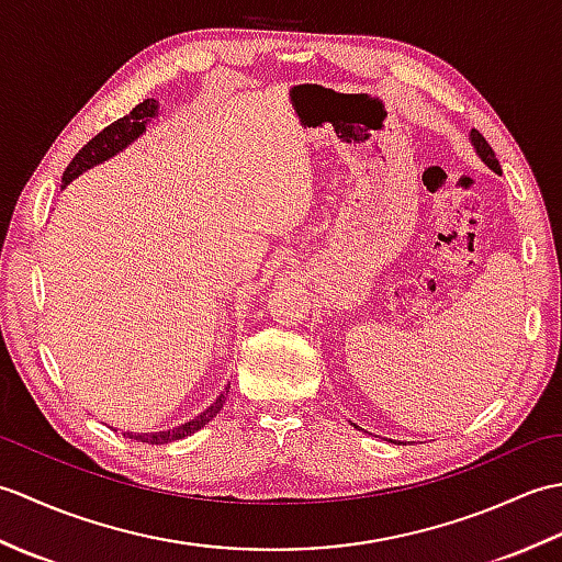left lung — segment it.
Instances as JSON below:
<instances>
[{
    "label": "left lung",
    "mask_w": 562,
    "mask_h": 562,
    "mask_svg": "<svg viewBox=\"0 0 562 562\" xmlns=\"http://www.w3.org/2000/svg\"><path fill=\"white\" fill-rule=\"evenodd\" d=\"M469 139H471V145H473L475 154H479L481 161L487 166V169H493L495 173H503V169H499V161L495 159V151H493V147L487 145L485 137L479 133V130H471Z\"/></svg>",
    "instance_id": "8db88e82"
}]
</instances>
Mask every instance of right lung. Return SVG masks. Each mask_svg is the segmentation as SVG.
<instances>
[{"label":"right lung","mask_w":562,"mask_h":562,"mask_svg":"<svg viewBox=\"0 0 562 562\" xmlns=\"http://www.w3.org/2000/svg\"><path fill=\"white\" fill-rule=\"evenodd\" d=\"M154 117H159V101L147 99V101H142L139 105H135V109L130 111L125 117H121V121H115L113 125L101 130V133L93 139H89L87 145L79 149L77 157L69 161V166L63 173V188H67L83 171H89V169H93V166L109 161V159L115 157V154H121L123 149H127L135 139H139L142 135L147 133V125L154 121ZM229 386L232 384H226L220 396L214 398L200 415H195L193 420H188V423L171 427V429H161V432H125V435L130 439L147 441V445H169V441L186 439L193 432H198L200 427H205L212 420V417L222 411V405L226 401V393H229Z\"/></svg>","instance_id":"obj_1"}]
</instances>
